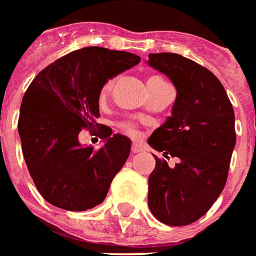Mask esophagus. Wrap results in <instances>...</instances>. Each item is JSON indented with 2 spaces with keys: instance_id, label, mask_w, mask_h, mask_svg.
I'll return each instance as SVG.
<instances>
[{
  "instance_id": "obj_1",
  "label": "esophagus",
  "mask_w": 256,
  "mask_h": 256,
  "mask_svg": "<svg viewBox=\"0 0 256 256\" xmlns=\"http://www.w3.org/2000/svg\"><path fill=\"white\" fill-rule=\"evenodd\" d=\"M131 150L134 152V154H138V152H140V150H142V146H140V144H132Z\"/></svg>"
}]
</instances>
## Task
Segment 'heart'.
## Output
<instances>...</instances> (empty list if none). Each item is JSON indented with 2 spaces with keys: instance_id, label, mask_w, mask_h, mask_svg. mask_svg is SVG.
I'll return each mask as SVG.
<instances>
[{
  "instance_id": "obj_1",
  "label": "heart",
  "mask_w": 256,
  "mask_h": 256,
  "mask_svg": "<svg viewBox=\"0 0 256 256\" xmlns=\"http://www.w3.org/2000/svg\"><path fill=\"white\" fill-rule=\"evenodd\" d=\"M112 84H114V80H108L107 83L104 84V87H102V90H101V97L107 96L108 92H110V90L112 88ZM124 128L125 131L128 132L130 135H132V136H136V135H138V130H136L132 124H125Z\"/></svg>"
}]
</instances>
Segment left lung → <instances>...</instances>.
<instances>
[{
  "mask_svg": "<svg viewBox=\"0 0 256 256\" xmlns=\"http://www.w3.org/2000/svg\"><path fill=\"white\" fill-rule=\"evenodd\" d=\"M146 62L176 88L172 116L148 144L178 158L169 166L156 158L149 174L148 206L168 226H188L203 217L226 186L236 148V116L220 80L208 68L178 53H150Z\"/></svg>",
  "mask_w": 256,
  "mask_h": 256,
  "instance_id": "obj_1",
  "label": "left lung"
}]
</instances>
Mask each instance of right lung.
Returning <instances> with one entry per match:
<instances>
[{"instance_id":"obj_1","label":"right lung","mask_w":256,"mask_h":256,"mask_svg":"<svg viewBox=\"0 0 256 256\" xmlns=\"http://www.w3.org/2000/svg\"><path fill=\"white\" fill-rule=\"evenodd\" d=\"M140 62L134 53L88 46L53 62L34 78L22 98L18 132L29 174L46 202L68 212L104 202L130 156L131 140L110 134L94 149L82 145L78 134L98 126L104 84Z\"/></svg>"}]
</instances>
